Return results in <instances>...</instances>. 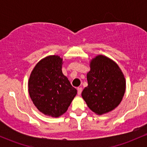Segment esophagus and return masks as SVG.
<instances>
[{
    "mask_svg": "<svg viewBox=\"0 0 147 147\" xmlns=\"http://www.w3.org/2000/svg\"><path fill=\"white\" fill-rule=\"evenodd\" d=\"M82 88L81 87H79L77 88V92H78V95H80L81 94H82Z\"/></svg>",
    "mask_w": 147,
    "mask_h": 147,
    "instance_id": "obj_1",
    "label": "esophagus"
}]
</instances>
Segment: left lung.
Returning <instances> with one entry per match:
<instances>
[{
    "label": "left lung",
    "mask_w": 147,
    "mask_h": 147,
    "mask_svg": "<svg viewBox=\"0 0 147 147\" xmlns=\"http://www.w3.org/2000/svg\"><path fill=\"white\" fill-rule=\"evenodd\" d=\"M87 73L88 86L82 92L92 112L102 115L117 108L126 91V79L117 63L102 55L90 61Z\"/></svg>",
    "instance_id": "obj_1"
}]
</instances>
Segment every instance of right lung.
Wrapping results in <instances>:
<instances>
[{
  "label": "right lung",
  "mask_w": 147,
  "mask_h": 147,
  "mask_svg": "<svg viewBox=\"0 0 147 147\" xmlns=\"http://www.w3.org/2000/svg\"><path fill=\"white\" fill-rule=\"evenodd\" d=\"M63 59L50 55L33 68L28 80V92L38 111L52 117L65 113L77 95L68 79L62 72Z\"/></svg>",
  "instance_id": "obj_1"
}]
</instances>
